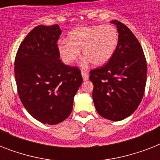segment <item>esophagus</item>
Returning a JSON list of instances; mask_svg holds the SVG:
<instances>
[{
  "instance_id": "1",
  "label": "esophagus",
  "mask_w": 160,
  "mask_h": 160,
  "mask_svg": "<svg viewBox=\"0 0 160 160\" xmlns=\"http://www.w3.org/2000/svg\"><path fill=\"white\" fill-rule=\"evenodd\" d=\"M81 75H82L83 80H87L89 79V75H88L87 72H85V71H81Z\"/></svg>"
}]
</instances>
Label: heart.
Returning a JSON list of instances; mask_svg holds the SVG:
<instances>
[{
    "mask_svg": "<svg viewBox=\"0 0 160 160\" xmlns=\"http://www.w3.org/2000/svg\"><path fill=\"white\" fill-rule=\"evenodd\" d=\"M67 41L59 45L63 61L71 65L80 55L95 66H101L109 61L116 51L119 43V32L111 25L80 26L68 35Z\"/></svg>",
    "mask_w": 160,
    "mask_h": 160,
    "instance_id": "obj_1",
    "label": "heart"
}]
</instances>
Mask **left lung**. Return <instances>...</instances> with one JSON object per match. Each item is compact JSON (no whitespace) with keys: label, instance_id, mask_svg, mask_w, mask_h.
<instances>
[{"label":"left lung","instance_id":"8db88e82","mask_svg":"<svg viewBox=\"0 0 160 160\" xmlns=\"http://www.w3.org/2000/svg\"><path fill=\"white\" fill-rule=\"evenodd\" d=\"M119 43L106 65L90 71L93 101L100 116L119 121L134 113L144 96L147 63L139 41L120 21L114 20Z\"/></svg>","mask_w":160,"mask_h":160}]
</instances>
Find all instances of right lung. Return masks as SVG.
Instances as JSON below:
<instances>
[{"label": "right lung", "instance_id": "add662e5", "mask_svg": "<svg viewBox=\"0 0 160 160\" xmlns=\"http://www.w3.org/2000/svg\"><path fill=\"white\" fill-rule=\"evenodd\" d=\"M60 34L58 25L37 26L21 42L15 60L19 97L29 114L43 124L67 119L83 81L79 68L60 60Z\"/></svg>", "mask_w": 160, "mask_h": 160}]
</instances>
